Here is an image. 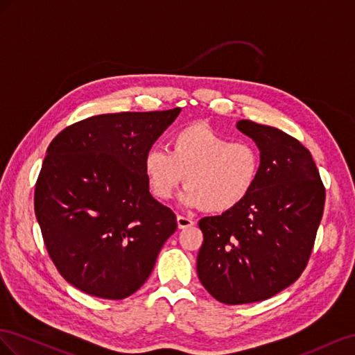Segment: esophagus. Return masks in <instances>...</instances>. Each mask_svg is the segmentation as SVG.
Here are the masks:
<instances>
[{
  "label": "esophagus",
  "instance_id": "34e87169",
  "mask_svg": "<svg viewBox=\"0 0 355 355\" xmlns=\"http://www.w3.org/2000/svg\"><path fill=\"white\" fill-rule=\"evenodd\" d=\"M177 225L180 229H186V227L193 226L195 221L189 217H184V216H177Z\"/></svg>",
  "mask_w": 355,
  "mask_h": 355
}]
</instances>
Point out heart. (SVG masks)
<instances>
[{
    "mask_svg": "<svg viewBox=\"0 0 355 355\" xmlns=\"http://www.w3.org/2000/svg\"><path fill=\"white\" fill-rule=\"evenodd\" d=\"M260 151L248 141H230L207 123H190L171 135L168 151L151 148L144 174L153 196L168 200L186 181L181 200L187 207L221 214L236 208L254 189Z\"/></svg>",
    "mask_w": 355,
    "mask_h": 355,
    "instance_id": "1",
    "label": "heart"
}]
</instances>
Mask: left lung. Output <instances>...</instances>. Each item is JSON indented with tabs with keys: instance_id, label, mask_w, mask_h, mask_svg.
<instances>
[{
	"instance_id": "obj_1",
	"label": "left lung",
	"mask_w": 355,
	"mask_h": 355,
	"mask_svg": "<svg viewBox=\"0 0 355 355\" xmlns=\"http://www.w3.org/2000/svg\"><path fill=\"white\" fill-rule=\"evenodd\" d=\"M236 126L260 150V174L241 205L199 220L196 265L202 286L226 305L266 300L302 275L326 200L315 162L296 138L251 120Z\"/></svg>"
}]
</instances>
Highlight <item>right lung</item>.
Masks as SVG:
<instances>
[{
	"instance_id": "obj_1",
	"label": "right lung",
	"mask_w": 355,
	"mask_h": 355,
	"mask_svg": "<svg viewBox=\"0 0 355 355\" xmlns=\"http://www.w3.org/2000/svg\"><path fill=\"white\" fill-rule=\"evenodd\" d=\"M180 111L94 116L50 143L34 208L49 256L71 286L120 300L150 277L177 218L150 195L144 156Z\"/></svg>"
}]
</instances>
